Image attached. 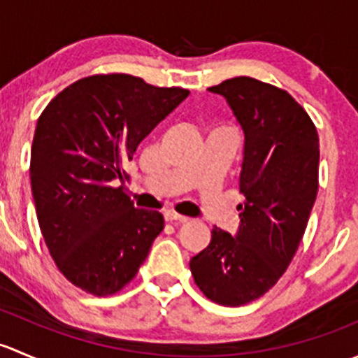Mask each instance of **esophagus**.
Returning a JSON list of instances; mask_svg holds the SVG:
<instances>
[{
  "mask_svg": "<svg viewBox=\"0 0 358 358\" xmlns=\"http://www.w3.org/2000/svg\"><path fill=\"white\" fill-rule=\"evenodd\" d=\"M164 220L169 223H187L189 222V218L187 216H182V215H176V213L173 211H166L164 213Z\"/></svg>",
  "mask_w": 358,
  "mask_h": 358,
  "instance_id": "34e87169",
  "label": "esophagus"
}]
</instances>
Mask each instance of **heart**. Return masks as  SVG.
<instances>
[{"instance_id":"obj_1","label":"heart","mask_w":358,"mask_h":358,"mask_svg":"<svg viewBox=\"0 0 358 358\" xmlns=\"http://www.w3.org/2000/svg\"><path fill=\"white\" fill-rule=\"evenodd\" d=\"M227 129H229V128H227Z\"/></svg>"}]
</instances>
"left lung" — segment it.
Listing matches in <instances>:
<instances>
[{
    "label": "left lung",
    "instance_id": "8db88e82",
    "mask_svg": "<svg viewBox=\"0 0 358 358\" xmlns=\"http://www.w3.org/2000/svg\"><path fill=\"white\" fill-rule=\"evenodd\" d=\"M208 90L227 100L243 128L244 199L237 232L215 227L190 272L209 299L241 306L275 286L301 243L319 190V135L303 107L275 86L239 76Z\"/></svg>",
    "mask_w": 358,
    "mask_h": 358
}]
</instances>
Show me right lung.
Returning <instances> with one entry per match:
<instances>
[{
  "label": "right lung",
  "instance_id": "right-lung-1",
  "mask_svg": "<svg viewBox=\"0 0 358 358\" xmlns=\"http://www.w3.org/2000/svg\"><path fill=\"white\" fill-rule=\"evenodd\" d=\"M189 93L128 74L90 76L38 119L31 189L39 229L60 272L83 291L122 289L164 229L161 213L135 208L126 196L124 164Z\"/></svg>",
  "mask_w": 358,
  "mask_h": 358
}]
</instances>
